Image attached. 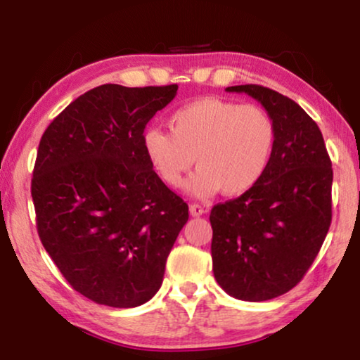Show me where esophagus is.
I'll return each instance as SVG.
<instances>
[{"label":"esophagus","mask_w":360,"mask_h":360,"mask_svg":"<svg viewBox=\"0 0 360 360\" xmlns=\"http://www.w3.org/2000/svg\"><path fill=\"white\" fill-rule=\"evenodd\" d=\"M190 214L193 216V218H196V216L205 214V208H203V206H201V205H198V203L190 205Z\"/></svg>","instance_id":"esophagus-1"}]
</instances>
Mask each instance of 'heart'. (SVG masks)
Instances as JSON below:
<instances>
[{
	"label": "heart",
	"instance_id": "b5f03b06",
	"mask_svg": "<svg viewBox=\"0 0 360 360\" xmlns=\"http://www.w3.org/2000/svg\"><path fill=\"white\" fill-rule=\"evenodd\" d=\"M170 132L149 127L142 136L147 160L170 188L181 185L196 162L186 190L210 198L248 193L272 162L277 131L262 108L206 96L172 112Z\"/></svg>",
	"mask_w": 360,
	"mask_h": 360
}]
</instances>
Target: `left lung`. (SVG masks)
<instances>
[{"label":"left lung","mask_w":360,"mask_h":360,"mask_svg":"<svg viewBox=\"0 0 360 360\" xmlns=\"http://www.w3.org/2000/svg\"><path fill=\"white\" fill-rule=\"evenodd\" d=\"M226 91L257 100L277 141L262 180L211 210L213 272L231 297L265 302L292 290L321 249L331 224V159L318 124L293 100L260 85Z\"/></svg>","instance_id":"1"}]
</instances>
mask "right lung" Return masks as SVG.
Returning <instances> with one entry per match:
<instances>
[{
  "mask_svg": "<svg viewBox=\"0 0 360 360\" xmlns=\"http://www.w3.org/2000/svg\"><path fill=\"white\" fill-rule=\"evenodd\" d=\"M179 85H101L72 101L39 142L31 195L37 233L73 290L134 308L164 280L188 205L147 160L142 136Z\"/></svg>",
  "mask_w": 360,
  "mask_h": 360,
  "instance_id": "obj_1",
  "label": "right lung"
}]
</instances>
